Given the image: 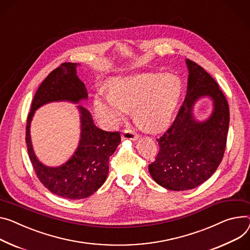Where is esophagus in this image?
<instances>
[{
  "label": "esophagus",
  "mask_w": 250,
  "mask_h": 250,
  "mask_svg": "<svg viewBox=\"0 0 250 250\" xmlns=\"http://www.w3.org/2000/svg\"><path fill=\"white\" fill-rule=\"evenodd\" d=\"M138 135L131 130H124L122 133V139L123 140H131V141H135L138 139Z\"/></svg>",
  "instance_id": "obj_1"
}]
</instances>
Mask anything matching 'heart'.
I'll return each mask as SVG.
<instances>
[{"label": "heart", "mask_w": 250, "mask_h": 250, "mask_svg": "<svg viewBox=\"0 0 250 250\" xmlns=\"http://www.w3.org/2000/svg\"><path fill=\"white\" fill-rule=\"evenodd\" d=\"M109 94H97L94 99L96 116L110 129L126 117L133 116L147 131L165 128L173 117L181 99L183 85L173 74L144 73L108 83Z\"/></svg>", "instance_id": "b5f03b06"}]
</instances>
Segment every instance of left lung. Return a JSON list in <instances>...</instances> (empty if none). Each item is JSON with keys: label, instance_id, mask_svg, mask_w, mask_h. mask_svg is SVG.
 <instances>
[{"label": "left lung", "instance_id": "1", "mask_svg": "<svg viewBox=\"0 0 250 250\" xmlns=\"http://www.w3.org/2000/svg\"><path fill=\"white\" fill-rule=\"evenodd\" d=\"M188 84L185 100L171 127L157 139L159 152L149 173L160 186L173 191L193 189L209 179L225 151L229 107L216 81L202 67L186 59ZM203 97L213 101L210 116L194 117L196 102Z\"/></svg>", "mask_w": 250, "mask_h": 250}]
</instances>
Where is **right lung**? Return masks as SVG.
Returning <instances> with one entry per match:
<instances>
[{
    "label": "right lung",
    "instance_id": "obj_1",
    "mask_svg": "<svg viewBox=\"0 0 250 250\" xmlns=\"http://www.w3.org/2000/svg\"><path fill=\"white\" fill-rule=\"evenodd\" d=\"M78 65L63 63L48 75L34 96L26 126L28 154L38 178L52 193L74 200L89 197L103 185L109 172V158L121 142L120 133L99 129L91 113L77 105L81 123L78 147L64 164L50 167L37 158L30 128L34 114L40 107L62 101L78 104L88 98L85 84L77 76Z\"/></svg>",
    "mask_w": 250,
    "mask_h": 250
}]
</instances>
